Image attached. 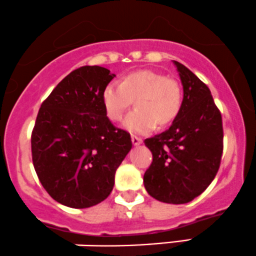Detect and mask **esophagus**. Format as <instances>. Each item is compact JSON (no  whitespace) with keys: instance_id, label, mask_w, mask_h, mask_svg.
Wrapping results in <instances>:
<instances>
[{"instance_id":"34e87169","label":"esophagus","mask_w":256,"mask_h":256,"mask_svg":"<svg viewBox=\"0 0 256 256\" xmlns=\"http://www.w3.org/2000/svg\"><path fill=\"white\" fill-rule=\"evenodd\" d=\"M131 141H132L134 146H138V144H141V143H142V138H141V137L132 136V137H131Z\"/></svg>"}]
</instances>
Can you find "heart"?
Masks as SVG:
<instances>
[{"label":"heart","instance_id":"1","mask_svg":"<svg viewBox=\"0 0 256 256\" xmlns=\"http://www.w3.org/2000/svg\"><path fill=\"white\" fill-rule=\"evenodd\" d=\"M134 109L124 120V128L147 134L165 128L178 118L182 106V87L176 78L154 70H138L122 78L120 85L109 84L102 92V103L110 122H120L128 106Z\"/></svg>","mask_w":256,"mask_h":256}]
</instances>
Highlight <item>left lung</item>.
Segmentation results:
<instances>
[{"label": "left lung", "instance_id": "1", "mask_svg": "<svg viewBox=\"0 0 256 256\" xmlns=\"http://www.w3.org/2000/svg\"><path fill=\"white\" fill-rule=\"evenodd\" d=\"M174 64L184 86L181 110L166 131L144 140L153 162L143 182L156 200L184 204L215 178L224 150V128L209 87L184 64Z\"/></svg>", "mask_w": 256, "mask_h": 256}]
</instances>
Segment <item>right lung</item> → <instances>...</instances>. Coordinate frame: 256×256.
Wrapping results in <instances>:
<instances>
[{
  "mask_svg": "<svg viewBox=\"0 0 256 256\" xmlns=\"http://www.w3.org/2000/svg\"><path fill=\"white\" fill-rule=\"evenodd\" d=\"M114 76L98 66L75 69L38 110L32 134L34 168L47 193L66 206L84 209L104 200L132 147L130 134L115 128L102 103Z\"/></svg>",
  "mask_w": 256,
  "mask_h": 256,
  "instance_id": "1",
  "label": "right lung"
}]
</instances>
